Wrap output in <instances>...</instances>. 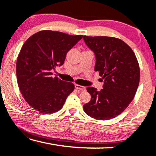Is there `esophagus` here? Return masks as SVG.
<instances>
[{
    "instance_id": "34e87169",
    "label": "esophagus",
    "mask_w": 156,
    "mask_h": 156,
    "mask_svg": "<svg viewBox=\"0 0 156 156\" xmlns=\"http://www.w3.org/2000/svg\"><path fill=\"white\" fill-rule=\"evenodd\" d=\"M75 88L76 89H78V90L82 91H85V89H86V88H85L84 87L81 86V85H80V84H75Z\"/></svg>"
}]
</instances>
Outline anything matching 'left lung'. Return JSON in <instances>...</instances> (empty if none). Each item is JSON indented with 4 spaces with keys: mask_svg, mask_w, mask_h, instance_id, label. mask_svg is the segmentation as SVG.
<instances>
[{
    "mask_svg": "<svg viewBox=\"0 0 156 156\" xmlns=\"http://www.w3.org/2000/svg\"><path fill=\"white\" fill-rule=\"evenodd\" d=\"M85 43L96 55L94 70L104 80L97 91L87 87L91 101L83 106L88 116L108 120L121 114L133 99L140 81V68L132 49L119 38L84 35Z\"/></svg>",
    "mask_w": 156,
    "mask_h": 156,
    "instance_id": "obj_1",
    "label": "left lung"
}]
</instances>
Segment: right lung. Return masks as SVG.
<instances>
[{"label":"right lung","mask_w":156,"mask_h":156,"mask_svg":"<svg viewBox=\"0 0 156 156\" xmlns=\"http://www.w3.org/2000/svg\"><path fill=\"white\" fill-rule=\"evenodd\" d=\"M82 37L45 30L23 44L17 59V81L23 98L35 110L45 114L58 112L74 91L73 83L52 77L51 71L63 65L68 51Z\"/></svg>","instance_id":"add662e5"}]
</instances>
